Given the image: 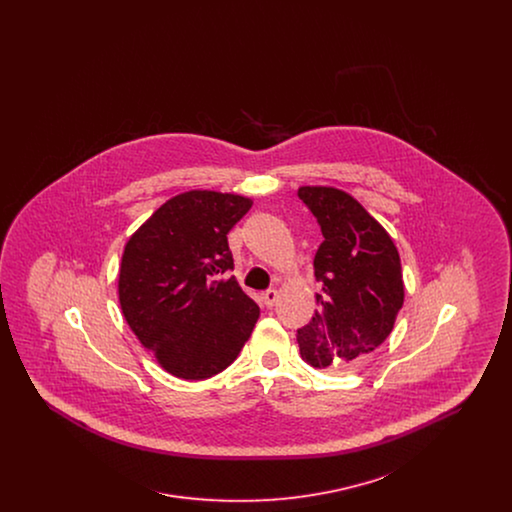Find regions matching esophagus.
Masks as SVG:
<instances>
[{
    "instance_id": "1",
    "label": "esophagus",
    "mask_w": 512,
    "mask_h": 512,
    "mask_svg": "<svg viewBox=\"0 0 512 512\" xmlns=\"http://www.w3.org/2000/svg\"><path fill=\"white\" fill-rule=\"evenodd\" d=\"M276 299H278V292L276 290H267V292L263 293V303H265L267 309L276 305Z\"/></svg>"
}]
</instances>
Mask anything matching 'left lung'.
<instances>
[{
	"label": "left lung",
	"mask_w": 512,
	"mask_h": 512,
	"mask_svg": "<svg viewBox=\"0 0 512 512\" xmlns=\"http://www.w3.org/2000/svg\"><path fill=\"white\" fill-rule=\"evenodd\" d=\"M324 242L315 255L318 311L297 330L307 365L355 370L393 330L405 299L399 251L386 228L353 195L332 186H301Z\"/></svg>",
	"instance_id": "obj_1"
}]
</instances>
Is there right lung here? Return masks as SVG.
Instances as JSON below:
<instances>
[{
	"instance_id": "obj_1",
	"label": "right lung",
	"mask_w": 512,
	"mask_h": 512,
	"mask_svg": "<svg viewBox=\"0 0 512 512\" xmlns=\"http://www.w3.org/2000/svg\"><path fill=\"white\" fill-rule=\"evenodd\" d=\"M253 199L190 190L165 201L130 236L119 303L130 330L176 378L205 380L242 351L259 318L234 276L226 234Z\"/></svg>"
}]
</instances>
